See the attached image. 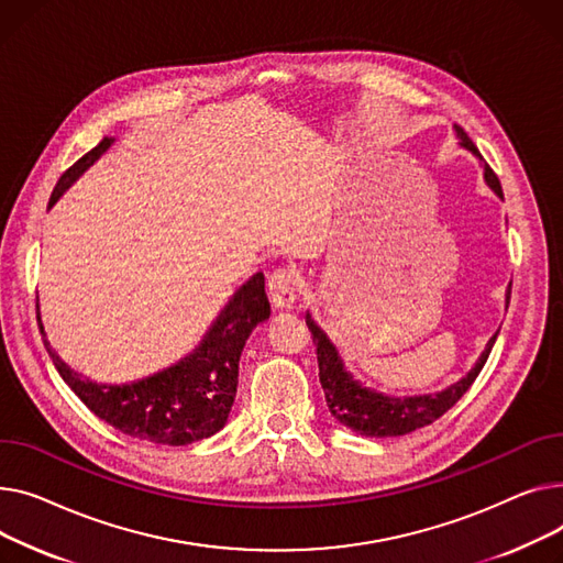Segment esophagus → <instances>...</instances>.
<instances>
[{
	"label": "esophagus",
	"mask_w": 563,
	"mask_h": 563,
	"mask_svg": "<svg viewBox=\"0 0 563 563\" xmlns=\"http://www.w3.org/2000/svg\"><path fill=\"white\" fill-rule=\"evenodd\" d=\"M268 295L275 309H290L297 300V284L290 271L279 268L268 279Z\"/></svg>",
	"instance_id": "34e87169"
}]
</instances>
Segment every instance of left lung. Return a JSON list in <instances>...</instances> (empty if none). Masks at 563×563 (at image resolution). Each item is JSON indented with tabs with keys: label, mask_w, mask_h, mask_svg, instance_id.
Segmentation results:
<instances>
[{
	"label": "left lung",
	"mask_w": 563,
	"mask_h": 563,
	"mask_svg": "<svg viewBox=\"0 0 563 563\" xmlns=\"http://www.w3.org/2000/svg\"><path fill=\"white\" fill-rule=\"evenodd\" d=\"M459 145L473 152L479 161L482 154L475 147V143L468 139V134L461 126L454 124ZM484 179L488 188L503 200V186L498 175H495L488 165H484ZM511 300V284L507 288V307ZM307 324L311 329V336L316 343L318 352V377L324 390V400L332 416L350 427L352 432L361 437H371V439H386V437H405L418 427H424L429 422H434L441 418L448 409H452L461 395H464L477 375L482 373L484 363L493 350L495 339H498V332L490 336L486 343L482 356L477 358L475 366L466 377H461L452 386L439 390V393H429V395H411V398H395V395H384L373 388H366L354 375L345 368V363L336 350V345L329 341V336L318 327V322L307 313Z\"/></svg>",
	"instance_id": "left-lung-1"
}]
</instances>
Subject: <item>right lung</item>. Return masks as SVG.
<instances>
[{
    "instance_id": "add662e5",
    "label": "right lung",
    "mask_w": 563,
    "mask_h": 563,
    "mask_svg": "<svg viewBox=\"0 0 563 563\" xmlns=\"http://www.w3.org/2000/svg\"><path fill=\"white\" fill-rule=\"evenodd\" d=\"M113 145L104 139L73 168L65 170L54 186L49 207L68 190L90 165ZM271 318L263 273L250 277L220 316L209 327L202 343L186 354L175 366L154 373L131 384H97L75 373L45 339V347L63 382L77 398L104 422L122 434L156 445H188L213 437L224 427L239 386V361L252 329ZM41 334L45 327L41 322Z\"/></svg>"
}]
</instances>
